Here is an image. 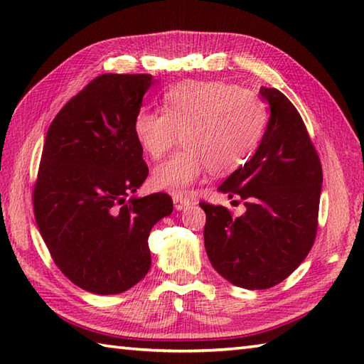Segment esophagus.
I'll return each instance as SVG.
<instances>
[{"instance_id": "esophagus-1", "label": "esophagus", "mask_w": 364, "mask_h": 364, "mask_svg": "<svg viewBox=\"0 0 364 364\" xmlns=\"http://www.w3.org/2000/svg\"><path fill=\"white\" fill-rule=\"evenodd\" d=\"M173 205H175V210L181 211L191 205V198L183 197V196H173Z\"/></svg>"}]
</instances>
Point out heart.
<instances>
[{
    "label": "heart",
    "instance_id": "b5f03b06",
    "mask_svg": "<svg viewBox=\"0 0 364 364\" xmlns=\"http://www.w3.org/2000/svg\"><path fill=\"white\" fill-rule=\"evenodd\" d=\"M162 109H141L133 129L146 156L161 159L181 133L184 149L151 173V186L184 196L208 170L228 175L257 150L267 123L264 102L227 81H184L162 97Z\"/></svg>",
    "mask_w": 364,
    "mask_h": 364
}]
</instances>
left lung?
<instances>
[{"instance_id":"1","label":"left lung","mask_w":364,"mask_h":364,"mask_svg":"<svg viewBox=\"0 0 364 364\" xmlns=\"http://www.w3.org/2000/svg\"><path fill=\"white\" fill-rule=\"evenodd\" d=\"M270 117L257 153L219 191L239 197L245 213L200 202L205 249L213 267L245 289L283 282L306 258L318 233L322 166L304 120L280 90L261 87Z\"/></svg>"}]
</instances>
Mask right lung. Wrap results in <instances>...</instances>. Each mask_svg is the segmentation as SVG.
I'll return each instance as SVG.
<instances>
[{"label":"right lung","instance_id":"add662e5","mask_svg":"<svg viewBox=\"0 0 364 364\" xmlns=\"http://www.w3.org/2000/svg\"><path fill=\"white\" fill-rule=\"evenodd\" d=\"M151 75L106 73L58 112L33 191L38 231L60 272L81 289L119 294L149 272V236L173 210L164 192L127 197L149 167L133 123Z\"/></svg>","mask_w":364,"mask_h":364}]
</instances>
